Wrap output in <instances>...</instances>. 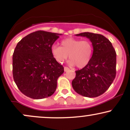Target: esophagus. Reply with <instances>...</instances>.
Masks as SVG:
<instances>
[{
  "label": "esophagus",
  "instance_id": "1",
  "mask_svg": "<svg viewBox=\"0 0 130 130\" xmlns=\"http://www.w3.org/2000/svg\"><path fill=\"white\" fill-rule=\"evenodd\" d=\"M69 70H70V69L68 68V67H64V71H65V72H66V71H68Z\"/></svg>",
  "mask_w": 130,
  "mask_h": 130
}]
</instances>
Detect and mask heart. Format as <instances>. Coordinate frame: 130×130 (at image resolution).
<instances>
[{
  "instance_id": "obj_1",
  "label": "heart",
  "mask_w": 130,
  "mask_h": 130,
  "mask_svg": "<svg viewBox=\"0 0 130 130\" xmlns=\"http://www.w3.org/2000/svg\"><path fill=\"white\" fill-rule=\"evenodd\" d=\"M62 47L57 44L51 46V51L55 60L59 63H63L68 57L71 66L79 68H84L90 62L93 53V46L89 40H81L78 38H67L61 42Z\"/></svg>"
}]
</instances>
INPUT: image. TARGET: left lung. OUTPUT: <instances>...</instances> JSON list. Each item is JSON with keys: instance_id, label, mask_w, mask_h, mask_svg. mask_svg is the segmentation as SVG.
<instances>
[{"instance_id": "left-lung-1", "label": "left lung", "mask_w": 130, "mask_h": 130, "mask_svg": "<svg viewBox=\"0 0 130 130\" xmlns=\"http://www.w3.org/2000/svg\"><path fill=\"white\" fill-rule=\"evenodd\" d=\"M76 35L89 38L93 50L89 63L75 71L73 88L82 96L96 97L108 90L116 77V51L109 40L100 34L84 32Z\"/></svg>"}]
</instances>
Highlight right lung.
Segmentation results:
<instances>
[{
    "label": "right lung",
    "instance_id": "right-lung-1",
    "mask_svg": "<svg viewBox=\"0 0 130 130\" xmlns=\"http://www.w3.org/2000/svg\"><path fill=\"white\" fill-rule=\"evenodd\" d=\"M62 34L38 30L24 37L13 55V76L19 90L34 99L51 96L64 72L53 57L51 46Z\"/></svg>",
    "mask_w": 130,
    "mask_h": 130
}]
</instances>
